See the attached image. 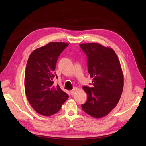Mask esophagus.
<instances>
[{
	"label": "esophagus",
	"instance_id": "34e87169",
	"mask_svg": "<svg viewBox=\"0 0 146 146\" xmlns=\"http://www.w3.org/2000/svg\"><path fill=\"white\" fill-rule=\"evenodd\" d=\"M77 90H78V88H74L72 90H71L70 91V94H71V95H73L74 94H75V92L77 91Z\"/></svg>",
	"mask_w": 146,
	"mask_h": 146
}]
</instances>
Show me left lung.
I'll use <instances>...</instances> for the list:
<instances>
[{
	"mask_svg": "<svg viewBox=\"0 0 146 146\" xmlns=\"http://www.w3.org/2000/svg\"><path fill=\"white\" fill-rule=\"evenodd\" d=\"M87 57L88 71L93 78V87L83 86L87 100L83 110L94 118L109 113L119 102L123 87V76L114 50L98 43L80 44Z\"/></svg>",
	"mask_w": 146,
	"mask_h": 146,
	"instance_id": "left-lung-1",
	"label": "left lung"
}]
</instances>
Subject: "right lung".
I'll use <instances>...</instances> for the list:
<instances>
[{"label":"right lung","instance_id":"1","mask_svg":"<svg viewBox=\"0 0 146 146\" xmlns=\"http://www.w3.org/2000/svg\"><path fill=\"white\" fill-rule=\"evenodd\" d=\"M68 44L49 42L33 51L27 60L24 77L26 95L34 110L42 115L57 113L69 97L60 86H54L52 81L58 58Z\"/></svg>","mask_w":146,"mask_h":146}]
</instances>
